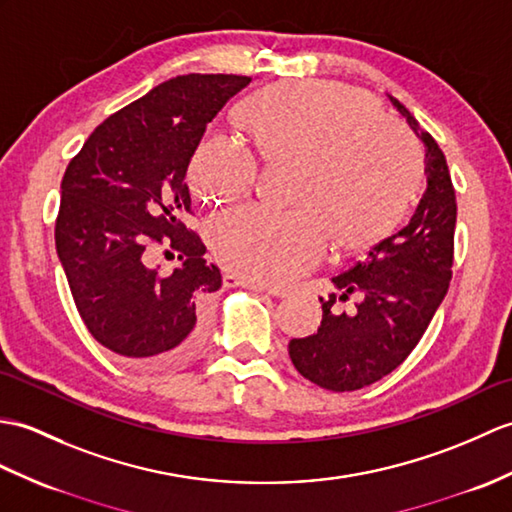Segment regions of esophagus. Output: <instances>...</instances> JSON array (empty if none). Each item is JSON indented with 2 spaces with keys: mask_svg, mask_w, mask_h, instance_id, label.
I'll list each match as a JSON object with an SVG mask.
<instances>
[{
  "mask_svg": "<svg viewBox=\"0 0 512 512\" xmlns=\"http://www.w3.org/2000/svg\"><path fill=\"white\" fill-rule=\"evenodd\" d=\"M224 283H227V285H242V288L255 290V292H266V294H272V296H283L281 290L270 288V285H266V283H257V281H251L246 277H240V275H235V272H227V275H224Z\"/></svg>",
  "mask_w": 512,
  "mask_h": 512,
  "instance_id": "1",
  "label": "esophagus"
}]
</instances>
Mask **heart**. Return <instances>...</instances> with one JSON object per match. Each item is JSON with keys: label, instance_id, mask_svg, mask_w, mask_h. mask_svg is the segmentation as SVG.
Returning <instances> with one entry per match:
<instances>
[{"label": "heart", "instance_id": "obj_1", "mask_svg": "<svg viewBox=\"0 0 512 512\" xmlns=\"http://www.w3.org/2000/svg\"><path fill=\"white\" fill-rule=\"evenodd\" d=\"M261 159L299 170L290 216L259 207L211 222L209 242L229 270L259 283H285L327 253H353L382 242L406 216L421 183V154L371 95L334 82H277L235 113ZM189 178L209 202L253 192L257 163L222 139L205 141Z\"/></svg>", "mask_w": 512, "mask_h": 512}]
</instances>
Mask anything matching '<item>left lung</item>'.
<instances>
[{"mask_svg":"<svg viewBox=\"0 0 512 512\" xmlns=\"http://www.w3.org/2000/svg\"><path fill=\"white\" fill-rule=\"evenodd\" d=\"M388 98L423 141L425 192L406 227L331 277L336 292L320 299L316 334L288 344L296 371L334 392L371 386L408 358L445 299L454 264L456 192L445 154L406 106ZM349 295L359 303L351 313H338L335 301Z\"/></svg>","mask_w":512,"mask_h":512,"instance_id":"1","label":"left lung"}]
</instances>
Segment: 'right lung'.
I'll use <instances>...</instances> for the list:
<instances>
[{"mask_svg":"<svg viewBox=\"0 0 512 512\" xmlns=\"http://www.w3.org/2000/svg\"><path fill=\"white\" fill-rule=\"evenodd\" d=\"M251 80L161 82L104 120L67 165L56 253L91 336L124 362L181 364L205 338L207 299L222 275L183 222L192 213L185 176L207 124ZM163 234L184 261L170 276L145 264Z\"/></svg>","mask_w":512,"mask_h":512,"instance_id":"right-lung-1","label":"right lung"}]
</instances>
